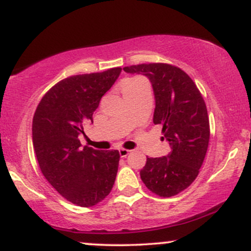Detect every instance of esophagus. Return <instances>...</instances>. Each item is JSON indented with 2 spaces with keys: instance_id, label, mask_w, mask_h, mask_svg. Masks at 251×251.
<instances>
[{
  "instance_id": "1",
  "label": "esophagus",
  "mask_w": 251,
  "mask_h": 251,
  "mask_svg": "<svg viewBox=\"0 0 251 251\" xmlns=\"http://www.w3.org/2000/svg\"><path fill=\"white\" fill-rule=\"evenodd\" d=\"M129 153H131V150H127V149H120V150H119L120 157H123V158L127 157V155H128Z\"/></svg>"
}]
</instances>
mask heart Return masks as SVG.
<instances>
[{
  "instance_id": "heart-1",
  "label": "heart",
  "mask_w": 251,
  "mask_h": 251,
  "mask_svg": "<svg viewBox=\"0 0 251 251\" xmlns=\"http://www.w3.org/2000/svg\"><path fill=\"white\" fill-rule=\"evenodd\" d=\"M135 79H128V80H126V81H124V85H125V83H128V82H132V81H134ZM123 85V86H124Z\"/></svg>"
}]
</instances>
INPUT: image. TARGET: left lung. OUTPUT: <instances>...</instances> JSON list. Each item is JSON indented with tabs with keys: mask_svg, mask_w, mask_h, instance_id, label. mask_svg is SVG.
<instances>
[{
	"mask_svg": "<svg viewBox=\"0 0 251 251\" xmlns=\"http://www.w3.org/2000/svg\"><path fill=\"white\" fill-rule=\"evenodd\" d=\"M126 73L148 76L153 88V123L163 126V140L171 152L148 158L140 178L150 191L172 197L196 179L210 139L209 117L200 89L184 71L169 63H142L124 67Z\"/></svg>",
	"mask_w": 251,
	"mask_h": 251,
	"instance_id": "obj_1",
	"label": "left lung"
}]
</instances>
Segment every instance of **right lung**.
Returning <instances> with one entry per match:
<instances>
[{
  "instance_id": "right-lung-1",
  "label": "right lung",
  "mask_w": 251,
  "mask_h": 251,
  "mask_svg": "<svg viewBox=\"0 0 251 251\" xmlns=\"http://www.w3.org/2000/svg\"><path fill=\"white\" fill-rule=\"evenodd\" d=\"M122 68L80 74L54 85L37 105L33 145L42 175L62 197L89 208L108 196L116 180L118 150L99 151L81 145L82 125L93 123L100 99Z\"/></svg>"
}]
</instances>
